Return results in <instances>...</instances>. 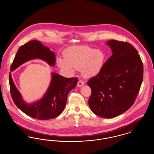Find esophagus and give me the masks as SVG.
Segmentation results:
<instances>
[{
    "label": "esophagus",
    "mask_w": 154,
    "mask_h": 154,
    "mask_svg": "<svg viewBox=\"0 0 154 154\" xmlns=\"http://www.w3.org/2000/svg\"><path fill=\"white\" fill-rule=\"evenodd\" d=\"M83 85H84V82L83 81H79V82H78V83H77V86H78V87H80L81 86H82Z\"/></svg>",
    "instance_id": "obj_1"
}]
</instances>
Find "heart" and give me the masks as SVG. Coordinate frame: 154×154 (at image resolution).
<instances>
[{"mask_svg":"<svg viewBox=\"0 0 154 154\" xmlns=\"http://www.w3.org/2000/svg\"><path fill=\"white\" fill-rule=\"evenodd\" d=\"M65 58H59L57 63L60 68L72 73L81 69L87 77L95 76L102 69L106 57L103 52L87 46H73L64 53Z\"/></svg>","mask_w":154,"mask_h":154,"instance_id":"1","label":"heart"}]
</instances>
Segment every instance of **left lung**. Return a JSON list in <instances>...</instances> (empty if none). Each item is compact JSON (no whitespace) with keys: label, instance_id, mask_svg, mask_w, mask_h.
<instances>
[{"label":"left lung","instance_id":"8db88e82","mask_svg":"<svg viewBox=\"0 0 154 154\" xmlns=\"http://www.w3.org/2000/svg\"><path fill=\"white\" fill-rule=\"evenodd\" d=\"M112 55L102 69L87 82L92 93L88 104L96 116L116 117L134 102L143 79V65L132 44L115 40L108 41Z\"/></svg>","mask_w":154,"mask_h":154}]
</instances>
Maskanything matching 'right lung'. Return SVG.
<instances>
[{
    "mask_svg": "<svg viewBox=\"0 0 154 154\" xmlns=\"http://www.w3.org/2000/svg\"><path fill=\"white\" fill-rule=\"evenodd\" d=\"M34 59H40L50 66L55 64V54L49 48L37 40H32L21 46L17 52L10 67L12 72L25 62ZM77 77L66 78L58 74L52 73L49 88L44 96L38 101L27 103L22 96L9 74V84L11 97L17 107L31 117L39 120H48L57 117L64 110L70 91L75 87Z\"/></svg>",
    "mask_w": 154,
    "mask_h": 154,
    "instance_id": "1",
    "label": "right lung"
}]
</instances>
